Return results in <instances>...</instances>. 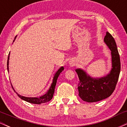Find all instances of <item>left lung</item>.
I'll list each match as a JSON object with an SVG mask.
<instances>
[{
  "label": "left lung",
  "mask_w": 127,
  "mask_h": 127,
  "mask_svg": "<svg viewBox=\"0 0 127 127\" xmlns=\"http://www.w3.org/2000/svg\"><path fill=\"white\" fill-rule=\"evenodd\" d=\"M104 41L111 51L112 68L108 75L100 78H92L82 69H76L79 79L78 85L79 96L82 100L89 103L100 101L111 95L120 73V57L115 39L107 32Z\"/></svg>",
  "instance_id": "8db88e82"
}]
</instances>
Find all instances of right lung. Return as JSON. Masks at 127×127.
Here are the masks:
<instances>
[{
    "label": "right lung",
    "instance_id": "1",
    "mask_svg": "<svg viewBox=\"0 0 127 127\" xmlns=\"http://www.w3.org/2000/svg\"><path fill=\"white\" fill-rule=\"evenodd\" d=\"M9 55H10V52L9 54L8 57V61H7V69H8V72H9L8 65H9ZM63 70H64L63 67H61L58 70L57 72L55 73L54 76L53 80H52L51 85L50 88H49L48 91L46 92V94H44V95L40 96V97H24V96L20 95V94H18L17 93H17V94L18 95V97H20V98H21L22 100H24V101H26L29 102V103H33V104H42V103L48 102L50 101V100L52 98V97H53L54 93V91H55V87L57 84V79L59 78L60 73L62 72ZM11 85H12V84H11ZM12 88L13 90H14V88H13V87Z\"/></svg>",
    "mask_w": 127,
    "mask_h": 127
}]
</instances>
